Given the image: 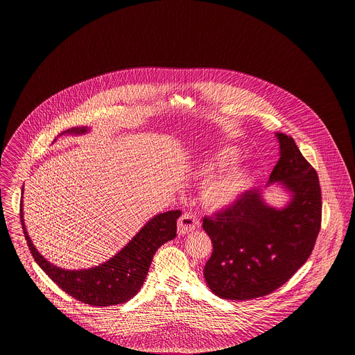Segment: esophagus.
I'll use <instances>...</instances> for the list:
<instances>
[{"label":"esophagus","instance_id":"obj_1","mask_svg":"<svg viewBox=\"0 0 355 355\" xmlns=\"http://www.w3.org/2000/svg\"><path fill=\"white\" fill-rule=\"evenodd\" d=\"M198 227H199V220H198V218H196L193 214H191V212H184V214L180 216L179 222H178V231H179V234H182V235H186L188 232L195 231Z\"/></svg>","mask_w":355,"mask_h":355}]
</instances>
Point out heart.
Segmentation results:
<instances>
[{
	"instance_id": "1",
	"label": "heart",
	"mask_w": 355,
	"mask_h": 355,
	"mask_svg": "<svg viewBox=\"0 0 355 355\" xmlns=\"http://www.w3.org/2000/svg\"><path fill=\"white\" fill-rule=\"evenodd\" d=\"M238 159L236 150L231 148H219L207 155L199 164L196 173L208 180L216 173L231 167ZM251 183V173L245 168H232L215 179L205 188L203 200L205 205L212 209H222L232 205L247 189Z\"/></svg>"
}]
</instances>
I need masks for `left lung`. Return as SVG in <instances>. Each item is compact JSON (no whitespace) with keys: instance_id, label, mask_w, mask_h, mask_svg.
Masks as SVG:
<instances>
[{"instance_id":"left-lung-1","label":"left lung","mask_w":355,"mask_h":355,"mask_svg":"<svg viewBox=\"0 0 355 355\" xmlns=\"http://www.w3.org/2000/svg\"><path fill=\"white\" fill-rule=\"evenodd\" d=\"M277 137L280 157L268 183L280 182L293 193L291 202L277 209L252 189L203 219L214 245L203 272L219 298L247 300L271 294L298 271L315 245L322 222L317 171L291 136L278 132Z\"/></svg>"}]
</instances>
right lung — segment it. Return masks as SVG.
Wrapping results in <instances>:
<instances>
[{"mask_svg": "<svg viewBox=\"0 0 355 355\" xmlns=\"http://www.w3.org/2000/svg\"><path fill=\"white\" fill-rule=\"evenodd\" d=\"M87 128H72L64 133H85ZM182 215L180 209L163 212L152 218L137 235L116 257L94 268L67 271L45 261L35 248L26 234L22 202L19 218L24 235L32 257L42 271L57 286L71 297L91 306H114L133 298L141 288L150 270V261L157 248L176 236V220Z\"/></svg>", "mask_w": 355, "mask_h": 355, "instance_id": "right-lung-1", "label": "right lung"}]
</instances>
